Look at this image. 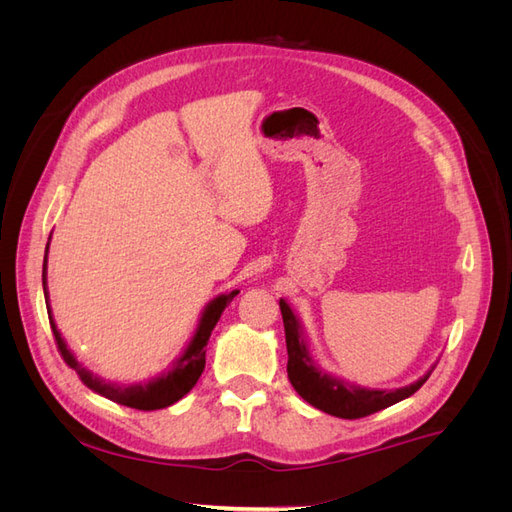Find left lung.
<instances>
[{"instance_id":"1","label":"left lung","mask_w":512,"mask_h":512,"mask_svg":"<svg viewBox=\"0 0 512 512\" xmlns=\"http://www.w3.org/2000/svg\"><path fill=\"white\" fill-rule=\"evenodd\" d=\"M280 309L284 318V331H286V348H288V380L294 386L307 404L339 418H363L374 412L389 408L397 401L414 395L431 376L433 365L425 376L416 382L401 386V389H367L344 378H337L322 369L316 359L309 352L307 337L303 331V324L294 316L290 305L280 299Z\"/></svg>"}]
</instances>
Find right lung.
<instances>
[{
	"mask_svg": "<svg viewBox=\"0 0 512 512\" xmlns=\"http://www.w3.org/2000/svg\"><path fill=\"white\" fill-rule=\"evenodd\" d=\"M46 256H49V243H46V254H44V265H42V288H44V301H46V312H49V322L55 335L57 348L64 356V361L79 374L81 382L94 393L115 401L119 406H128L136 410H162L173 406L183 395L192 391V386L198 382L200 374L205 369V348L211 337V331L215 324H218L226 305L237 297L239 290H232L226 294H218L213 301H209L200 314L198 327L190 339V344L179 354V359L173 361L164 374L151 378L147 382H134V384H117V382H106L94 371H89L83 363L76 361V356L68 348L66 339L61 337L57 324L53 320V312L49 305V290H46Z\"/></svg>",
	"mask_w": 512,
	"mask_h": 512,
	"instance_id": "add662e5",
	"label": "right lung"
}]
</instances>
